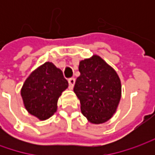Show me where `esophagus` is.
Instances as JSON below:
<instances>
[{
	"mask_svg": "<svg viewBox=\"0 0 155 155\" xmlns=\"http://www.w3.org/2000/svg\"><path fill=\"white\" fill-rule=\"evenodd\" d=\"M75 78H70L68 80L69 82V87H70V89H73V87H74L75 84Z\"/></svg>",
	"mask_w": 155,
	"mask_h": 155,
	"instance_id": "esophagus-1",
	"label": "esophagus"
}]
</instances>
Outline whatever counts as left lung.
Here are the masks:
<instances>
[{
    "label": "left lung",
    "instance_id": "obj_1",
    "mask_svg": "<svg viewBox=\"0 0 155 155\" xmlns=\"http://www.w3.org/2000/svg\"><path fill=\"white\" fill-rule=\"evenodd\" d=\"M78 70L80 76L73 90L80 101L82 114L93 124L109 121L122 97L119 76L98 55L81 60Z\"/></svg>",
    "mask_w": 155,
    "mask_h": 155
}]
</instances>
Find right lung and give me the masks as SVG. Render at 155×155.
<instances>
[{
	"mask_svg": "<svg viewBox=\"0 0 155 155\" xmlns=\"http://www.w3.org/2000/svg\"><path fill=\"white\" fill-rule=\"evenodd\" d=\"M67 88L62 71L52 63L45 62L29 75L21 95L28 113L44 121L56 112L58 100Z\"/></svg>",
	"mask_w": 155,
	"mask_h": 155,
	"instance_id": "right-lung-1",
	"label": "right lung"
}]
</instances>
